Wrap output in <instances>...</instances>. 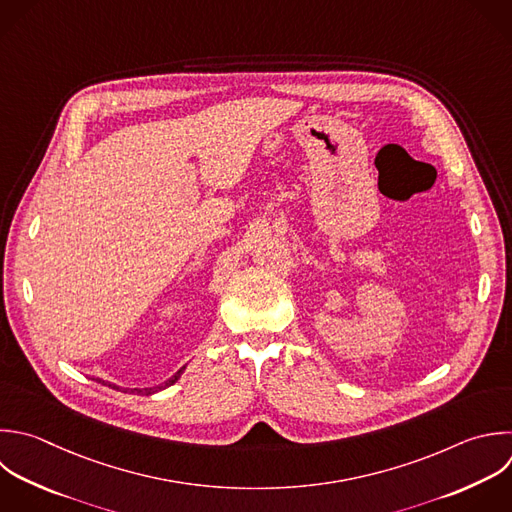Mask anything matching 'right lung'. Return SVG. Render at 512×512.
Instances as JSON below:
<instances>
[{
    "label": "right lung",
    "mask_w": 512,
    "mask_h": 512,
    "mask_svg": "<svg viewBox=\"0 0 512 512\" xmlns=\"http://www.w3.org/2000/svg\"><path fill=\"white\" fill-rule=\"evenodd\" d=\"M184 370H186V366H182V368H180V370H178V372H176L172 378H168L166 382H162V384H158V386H150V388H144V392H146V394H154V392H160V390H164V388H168V386L176 384V382L180 380V376L184 374ZM104 384H108V386H114V384H110V382H104ZM114 388H116V386H114ZM136 390H138V388H134V392H136Z\"/></svg>",
    "instance_id": "1"
}]
</instances>
